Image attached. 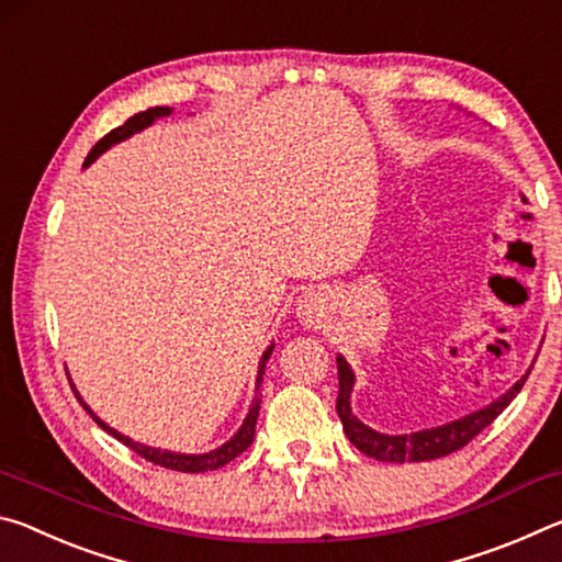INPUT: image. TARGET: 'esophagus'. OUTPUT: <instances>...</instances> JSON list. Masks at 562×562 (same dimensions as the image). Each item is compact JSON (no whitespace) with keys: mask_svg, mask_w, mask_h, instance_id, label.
Masks as SVG:
<instances>
[{"mask_svg":"<svg viewBox=\"0 0 562 562\" xmlns=\"http://www.w3.org/2000/svg\"><path fill=\"white\" fill-rule=\"evenodd\" d=\"M297 317L304 327L322 329L327 319V294L322 290H307L300 297Z\"/></svg>","mask_w":562,"mask_h":562,"instance_id":"34e87169","label":"esophagus"}]
</instances>
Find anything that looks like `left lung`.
Listing matches in <instances>:
<instances>
[{
  "mask_svg": "<svg viewBox=\"0 0 562 562\" xmlns=\"http://www.w3.org/2000/svg\"><path fill=\"white\" fill-rule=\"evenodd\" d=\"M337 374H339V396H337V414L341 418V426H345L347 439L357 446L361 453H367L369 459L376 461H389V463H404V461H431L441 459V456H449L453 451L463 449L473 436H479L486 426L503 414L516 394L526 384L528 374L518 379L506 394L498 396L496 402L488 404L486 408H479L463 418H456L443 426H436V429H424L414 434H402V436H389L369 429L367 424H361L359 418L351 414V389H355V372L347 364L345 357H337Z\"/></svg>",
  "mask_w": 562,
  "mask_h": 562,
  "instance_id": "left-lung-1",
  "label": "left lung"
}]
</instances>
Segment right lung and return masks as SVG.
Segmentation results:
<instances>
[{"label": "right lung", "mask_w": 562, "mask_h": 562, "mask_svg": "<svg viewBox=\"0 0 562 562\" xmlns=\"http://www.w3.org/2000/svg\"><path fill=\"white\" fill-rule=\"evenodd\" d=\"M168 113H170V109H168V106H156V109L140 111V113H136V116H131L126 123H123V126H119V128H113L111 133H106V136H103V138L99 140V144L91 148V154L87 156V164H83V166L93 164V160H97V158L103 154V150H109L113 144H119V140H126L128 136H133V133L144 131V128H146V126H150V123H154L156 119H160V116H168ZM272 349H274V345H270L268 349H265V355H262V359H260V369H258V389H260L262 374H265V364H268V359H270V355H272ZM71 389H74L76 398H79V404H81L83 408H87L89 416L93 418V422H97V424L101 426L103 431H109L111 436H116V439H119L121 443H126L131 451H136V453L140 456V459H146V461L156 463V465H164V469H170V471H183V473L215 471V469H221V465L231 463V461L235 459V456H240V453L247 449V446L252 443V439H255V424H258V414H260V398L255 396L250 414L245 416L243 426H240V429H237V434L233 436L231 441L223 443V446H217L215 451H207V453H176V451H160V449H154V446L138 443V441L128 439V436L119 434L116 429H111V426H109L106 422H101V418L91 412L89 404L83 402V398L79 396V392H76V386H74V384H71Z\"/></svg>", "instance_id": "add662e5"}]
</instances>
